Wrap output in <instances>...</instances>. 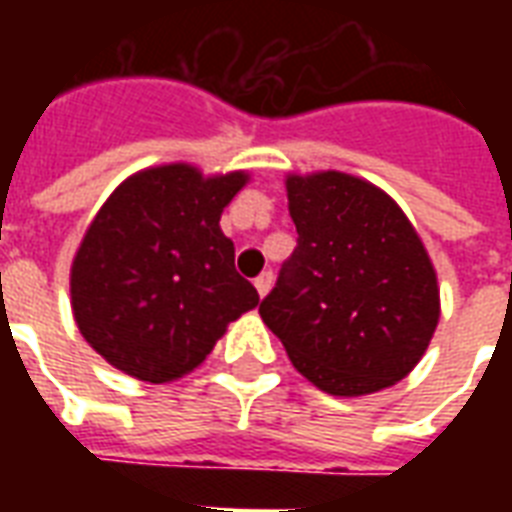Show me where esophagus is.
<instances>
[{
	"instance_id": "esophagus-1",
	"label": "esophagus",
	"mask_w": 512,
	"mask_h": 512,
	"mask_svg": "<svg viewBox=\"0 0 512 512\" xmlns=\"http://www.w3.org/2000/svg\"><path fill=\"white\" fill-rule=\"evenodd\" d=\"M271 285H274V274H271V271H263V274L255 279V288H257V293H260V299H263V296H268Z\"/></svg>"
}]
</instances>
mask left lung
<instances>
[{"label": "left lung", "instance_id": "left-lung-1", "mask_svg": "<svg viewBox=\"0 0 512 512\" xmlns=\"http://www.w3.org/2000/svg\"><path fill=\"white\" fill-rule=\"evenodd\" d=\"M299 246L260 318L326 395L362 397L406 378L439 326L436 268L403 208L337 169L285 178Z\"/></svg>", "mask_w": 512, "mask_h": 512}]
</instances>
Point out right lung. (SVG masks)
Listing matches in <instances>:
<instances>
[{"label":"right lung","instance_id":"obj_1","mask_svg":"<svg viewBox=\"0 0 512 512\" xmlns=\"http://www.w3.org/2000/svg\"><path fill=\"white\" fill-rule=\"evenodd\" d=\"M249 172L194 164L134 172L98 208L71 263L73 321L95 354L147 384L205 362L216 340L260 304L235 271L219 219Z\"/></svg>","mask_w":512,"mask_h":512}]
</instances>
